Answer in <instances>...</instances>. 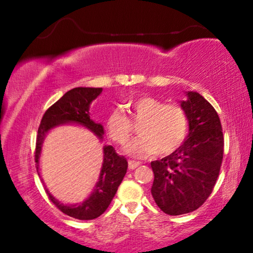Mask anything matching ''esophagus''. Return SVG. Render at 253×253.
Here are the masks:
<instances>
[{
    "label": "esophagus",
    "instance_id": "obj_1",
    "mask_svg": "<svg viewBox=\"0 0 253 253\" xmlns=\"http://www.w3.org/2000/svg\"><path fill=\"white\" fill-rule=\"evenodd\" d=\"M139 165H140L139 161H133V160H130V161H129V168H130V169L137 168Z\"/></svg>",
    "mask_w": 253,
    "mask_h": 253
}]
</instances>
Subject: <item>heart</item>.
<instances>
[{
    "label": "heart",
    "instance_id": "1",
    "mask_svg": "<svg viewBox=\"0 0 253 253\" xmlns=\"http://www.w3.org/2000/svg\"><path fill=\"white\" fill-rule=\"evenodd\" d=\"M127 107L138 126L139 137L126 145L124 151L131 157L147 158L157 153L160 157L171 154L183 144L189 132V116L178 103H166L150 95L130 100ZM108 136L123 145L130 139L133 127L129 117L119 108L113 109L106 120Z\"/></svg>",
    "mask_w": 253,
    "mask_h": 253
}]
</instances>
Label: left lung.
Segmentation results:
<instances>
[{"instance_id": "left-lung-1", "label": "left lung", "mask_w": 253, "mask_h": 253, "mask_svg": "<svg viewBox=\"0 0 253 253\" xmlns=\"http://www.w3.org/2000/svg\"><path fill=\"white\" fill-rule=\"evenodd\" d=\"M181 106L189 116V134L170 155L152 161L151 192L162 212L181 215L199 209L213 191L223 158V133L213 106L197 92H186Z\"/></svg>"}]
</instances>
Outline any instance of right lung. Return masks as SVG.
I'll list each match as a JSON object with an SVG mask.
<instances>
[{
  "instance_id": "obj_1",
  "label": "right lung",
  "mask_w": 253,
  "mask_h": 253,
  "mask_svg": "<svg viewBox=\"0 0 253 253\" xmlns=\"http://www.w3.org/2000/svg\"><path fill=\"white\" fill-rule=\"evenodd\" d=\"M101 87L72 88L46 110L38 129L37 136L36 158L34 159L37 162L38 175H40L39 160L44 137L54 127L67 123L79 124L94 133L100 140L103 139V133H105L103 126L100 123H95L89 117V106L93 100L101 94ZM126 159L117 154L115 148L108 145V146H103V161L99 181L96 182L91 195L84 202L76 204V205H64L56 198H54L47 189L46 192L50 202L67 215L78 220L96 219L108 209L121 182L126 176Z\"/></svg>"
}]
</instances>
